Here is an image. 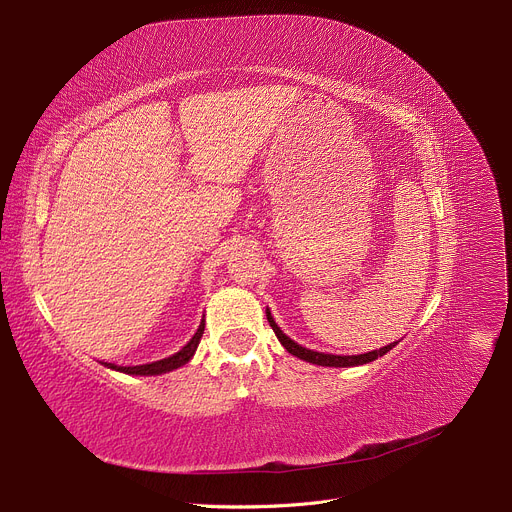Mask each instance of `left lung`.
Returning <instances> with one entry per match:
<instances>
[{"label": "left lung", "instance_id": "8db88e82", "mask_svg": "<svg viewBox=\"0 0 512 512\" xmlns=\"http://www.w3.org/2000/svg\"><path fill=\"white\" fill-rule=\"evenodd\" d=\"M265 314H268V322H270L272 330L276 332V337H278V341L282 343V347H284L288 353L297 355L299 360H305V362H309V364H318V366H335V368L362 366V364H368V362L379 360L381 355H385L389 349H393V347L397 345V341H395V343H389V345H385V347H381V349H374V351L360 353V355H332V353H322V351H314V349L301 347V345H297L293 339H288V337L284 335V332L280 330V326L274 322V318H272V314H270L268 309H265Z\"/></svg>", "mask_w": 512, "mask_h": 512}]
</instances>
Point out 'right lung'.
<instances>
[{
	"instance_id": "add662e5",
	"label": "right lung",
	"mask_w": 512,
	"mask_h": 512,
	"mask_svg": "<svg viewBox=\"0 0 512 512\" xmlns=\"http://www.w3.org/2000/svg\"><path fill=\"white\" fill-rule=\"evenodd\" d=\"M205 332V318L201 322V326H198V330L194 332V337L180 349L177 353L169 355V358L165 360H159V362H150V364H140V366H117V364H108V362H102L104 366L113 368V370H119V372H125V374H140V376H152V374H163V372H171L175 368H180L184 364H188L192 360V355L198 347V343H201V337Z\"/></svg>"
}]
</instances>
